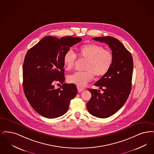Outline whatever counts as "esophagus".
Wrapping results in <instances>:
<instances>
[{"label":"esophagus","mask_w":154,"mask_h":154,"mask_svg":"<svg viewBox=\"0 0 154 154\" xmlns=\"http://www.w3.org/2000/svg\"><path fill=\"white\" fill-rule=\"evenodd\" d=\"M77 88H78V92H79V93H80V92L83 91L85 90V88H84L79 87V86H78V87H77Z\"/></svg>","instance_id":"1"}]
</instances>
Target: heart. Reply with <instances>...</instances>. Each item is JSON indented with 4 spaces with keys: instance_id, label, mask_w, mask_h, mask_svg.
<instances>
[{
    "instance_id": "b5f03b06",
    "label": "heart",
    "mask_w": 154,
    "mask_h": 154,
    "mask_svg": "<svg viewBox=\"0 0 154 154\" xmlns=\"http://www.w3.org/2000/svg\"><path fill=\"white\" fill-rule=\"evenodd\" d=\"M79 56L86 60L82 72H76L69 75L67 80L79 87H83L92 80L94 75L102 77L107 74L112 66L113 55L110 51L104 49L100 45L87 44L79 49ZM77 56L71 49L68 50L63 57V61L67 71L71 70L75 66Z\"/></svg>"
}]
</instances>
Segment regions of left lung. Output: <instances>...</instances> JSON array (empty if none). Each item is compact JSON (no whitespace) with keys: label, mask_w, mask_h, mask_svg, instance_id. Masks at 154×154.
I'll return each mask as SVG.
<instances>
[{"label":"left lung","mask_w":154,"mask_h":154,"mask_svg":"<svg viewBox=\"0 0 154 154\" xmlns=\"http://www.w3.org/2000/svg\"><path fill=\"white\" fill-rule=\"evenodd\" d=\"M93 40L106 43L112 51L113 62L109 71L94 84L103 93L88 89L91 94L87 103L88 112L104 119L118 112L127 100L132 87L134 62L131 53L117 38L107 36Z\"/></svg>","instance_id":"8db88e82"}]
</instances>
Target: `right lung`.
Instances as JSON below:
<instances>
[{"label":"right lung","mask_w":154,"mask_h":154,"mask_svg":"<svg viewBox=\"0 0 154 154\" xmlns=\"http://www.w3.org/2000/svg\"><path fill=\"white\" fill-rule=\"evenodd\" d=\"M81 38L59 39L47 36L27 52L23 64V88L29 103L42 116L54 119L68 111L70 100L78 93L76 85L64 83L63 57ZM55 82L63 85L56 89Z\"/></svg>","instance_id":"1"}]
</instances>
